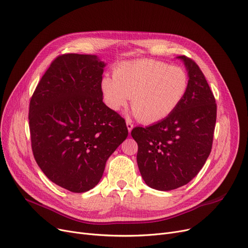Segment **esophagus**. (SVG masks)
I'll return each mask as SVG.
<instances>
[{"mask_svg":"<svg viewBox=\"0 0 248 248\" xmlns=\"http://www.w3.org/2000/svg\"><path fill=\"white\" fill-rule=\"evenodd\" d=\"M126 126H127V129H128V133H131L132 132V129L134 128V124H132V122L131 121H126Z\"/></svg>","mask_w":248,"mask_h":248,"instance_id":"esophagus-1","label":"esophagus"}]
</instances>
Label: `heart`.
Listing matches in <instances>:
<instances>
[{
  "label": "heart",
  "mask_w": 248,
  "mask_h": 248,
  "mask_svg": "<svg viewBox=\"0 0 248 248\" xmlns=\"http://www.w3.org/2000/svg\"><path fill=\"white\" fill-rule=\"evenodd\" d=\"M189 76L185 69L153 59L124 61L113 68V78L104 75L100 90L113 111L126 107L129 97L138 119L158 123L170 115L185 97Z\"/></svg>",
  "instance_id": "heart-1"
}]
</instances>
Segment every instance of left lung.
I'll use <instances>...</instances> for the list:
<instances>
[{
	"instance_id": "1",
	"label": "left lung",
	"mask_w": 248,
	"mask_h": 248,
	"mask_svg": "<svg viewBox=\"0 0 248 248\" xmlns=\"http://www.w3.org/2000/svg\"><path fill=\"white\" fill-rule=\"evenodd\" d=\"M178 58L189 75L185 97L165 120L132 131L140 175L160 191L184 186L199 173L210 155L216 123L215 97L203 72L191 58Z\"/></svg>"
}]
</instances>
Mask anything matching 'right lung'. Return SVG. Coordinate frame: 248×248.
<instances>
[{"mask_svg":"<svg viewBox=\"0 0 248 248\" xmlns=\"http://www.w3.org/2000/svg\"><path fill=\"white\" fill-rule=\"evenodd\" d=\"M104 66L95 55H60L30 100L34 158L50 181L74 193L98 184L109 155L128 134L124 119L102 101Z\"/></svg>","mask_w":248,"mask_h":248,"instance_id":"right-lung-1","label":"right lung"}]
</instances>
